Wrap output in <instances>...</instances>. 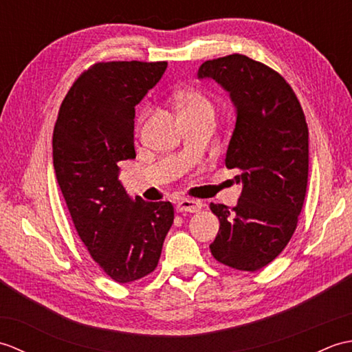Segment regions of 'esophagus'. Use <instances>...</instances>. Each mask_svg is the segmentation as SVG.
Masks as SVG:
<instances>
[{
    "mask_svg": "<svg viewBox=\"0 0 352 352\" xmlns=\"http://www.w3.org/2000/svg\"><path fill=\"white\" fill-rule=\"evenodd\" d=\"M201 210V203L195 199H182L180 203L177 204V212H182V213H197Z\"/></svg>",
    "mask_w": 352,
    "mask_h": 352,
    "instance_id": "esophagus-1",
    "label": "esophagus"
}]
</instances>
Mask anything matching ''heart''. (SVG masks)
<instances>
[{"mask_svg": "<svg viewBox=\"0 0 352 352\" xmlns=\"http://www.w3.org/2000/svg\"><path fill=\"white\" fill-rule=\"evenodd\" d=\"M175 104L180 118H192L213 113V104L203 92L197 89H184L175 94Z\"/></svg>", "mask_w": 352, "mask_h": 352, "instance_id": "1", "label": "heart"}]
</instances>
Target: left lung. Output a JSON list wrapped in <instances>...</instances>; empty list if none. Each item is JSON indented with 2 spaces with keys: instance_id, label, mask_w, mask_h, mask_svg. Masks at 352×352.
Listing matches in <instances>:
<instances>
[{
  "instance_id": "8db88e82",
  "label": "left lung",
  "mask_w": 352,
  "mask_h": 352,
  "mask_svg": "<svg viewBox=\"0 0 352 352\" xmlns=\"http://www.w3.org/2000/svg\"><path fill=\"white\" fill-rule=\"evenodd\" d=\"M198 78L230 94L236 126L226 166L242 183L237 206L210 204L219 219L212 256L237 271H258L286 248L298 223L309 178V129L289 83L242 54L207 60Z\"/></svg>"
}]
</instances>
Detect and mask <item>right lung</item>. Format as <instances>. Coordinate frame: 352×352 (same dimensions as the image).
Segmentation results:
<instances>
[{
	"mask_svg": "<svg viewBox=\"0 0 352 352\" xmlns=\"http://www.w3.org/2000/svg\"><path fill=\"white\" fill-rule=\"evenodd\" d=\"M166 62L95 63L76 80L58 110L52 163L77 233L111 280L151 274L174 222L169 201L131 199L119 182L134 159V107L166 71Z\"/></svg>",
	"mask_w": 352,
	"mask_h": 352,
	"instance_id": "add662e5",
	"label": "right lung"
}]
</instances>
